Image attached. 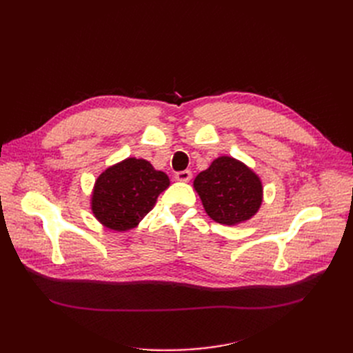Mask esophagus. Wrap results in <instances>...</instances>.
<instances>
[{"label":"esophagus","mask_w":353,"mask_h":353,"mask_svg":"<svg viewBox=\"0 0 353 353\" xmlns=\"http://www.w3.org/2000/svg\"><path fill=\"white\" fill-rule=\"evenodd\" d=\"M193 176L191 170H181V172L175 174V179L179 181V183H188V181Z\"/></svg>","instance_id":"obj_1"}]
</instances>
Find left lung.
Here are the masks:
<instances>
[{"label": "left lung", "mask_w": 353, "mask_h": 353, "mask_svg": "<svg viewBox=\"0 0 353 353\" xmlns=\"http://www.w3.org/2000/svg\"><path fill=\"white\" fill-rule=\"evenodd\" d=\"M193 185L208 215L222 225H239L252 219L263 200L259 175L231 156L213 160Z\"/></svg>", "instance_id": "8db88e82"}]
</instances>
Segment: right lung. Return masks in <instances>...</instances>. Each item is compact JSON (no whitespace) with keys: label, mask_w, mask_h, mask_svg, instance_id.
I'll return each mask as SVG.
<instances>
[{"label":"right lung","mask_w":353,"mask_h":353,"mask_svg":"<svg viewBox=\"0 0 353 353\" xmlns=\"http://www.w3.org/2000/svg\"><path fill=\"white\" fill-rule=\"evenodd\" d=\"M169 176L145 159L128 157L109 166L95 179L91 210L103 227L125 232L135 228L150 212Z\"/></svg>","instance_id":"add662e5"}]
</instances>
